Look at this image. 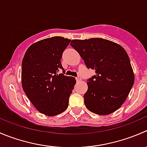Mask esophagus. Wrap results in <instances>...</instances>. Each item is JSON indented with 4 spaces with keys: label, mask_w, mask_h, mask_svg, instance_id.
I'll return each mask as SVG.
<instances>
[{
    "label": "esophagus",
    "mask_w": 147,
    "mask_h": 147,
    "mask_svg": "<svg viewBox=\"0 0 147 147\" xmlns=\"http://www.w3.org/2000/svg\"><path fill=\"white\" fill-rule=\"evenodd\" d=\"M76 80H77V81L80 82V81L82 80V78H81V76H78L76 78Z\"/></svg>",
    "instance_id": "esophagus-1"
}]
</instances>
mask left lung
<instances>
[{"label": "left lung", "instance_id": "8db88e82", "mask_svg": "<svg viewBox=\"0 0 147 147\" xmlns=\"http://www.w3.org/2000/svg\"><path fill=\"white\" fill-rule=\"evenodd\" d=\"M87 68L94 69L87 82L84 105L91 112L107 115L122 105L134 82V75L127 52L117 43L103 39L72 40Z\"/></svg>", "mask_w": 147, "mask_h": 147}]
</instances>
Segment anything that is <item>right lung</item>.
<instances>
[{
  "instance_id": "obj_1",
  "label": "right lung",
  "mask_w": 147,
  "mask_h": 147,
  "mask_svg": "<svg viewBox=\"0 0 147 147\" xmlns=\"http://www.w3.org/2000/svg\"><path fill=\"white\" fill-rule=\"evenodd\" d=\"M70 41L60 36L38 41L28 47L22 61L23 91L34 107L47 116H55L67 108L76 83L73 77L59 74L60 69L64 70L60 60Z\"/></svg>"
}]
</instances>
